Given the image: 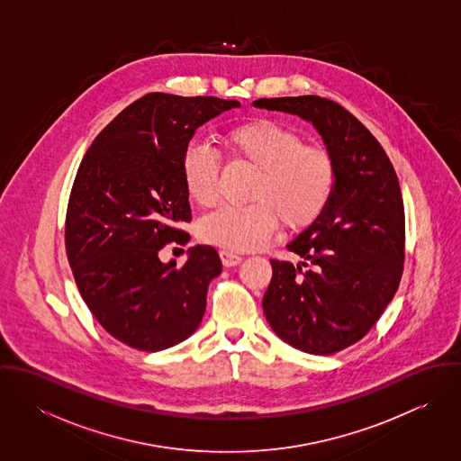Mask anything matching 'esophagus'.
<instances>
[{
    "label": "esophagus",
    "instance_id": "esophagus-1",
    "mask_svg": "<svg viewBox=\"0 0 461 461\" xmlns=\"http://www.w3.org/2000/svg\"><path fill=\"white\" fill-rule=\"evenodd\" d=\"M220 258H221V263H223L225 267L238 266V264H241V261H243L240 256H236V254L229 252V250H221V252H220Z\"/></svg>",
    "mask_w": 461,
    "mask_h": 461
}]
</instances>
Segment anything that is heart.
Segmentation results:
<instances>
[{
  "label": "heart",
  "instance_id": "obj_1",
  "mask_svg": "<svg viewBox=\"0 0 461 461\" xmlns=\"http://www.w3.org/2000/svg\"><path fill=\"white\" fill-rule=\"evenodd\" d=\"M229 154L252 168L249 205H223L203 216L198 234L230 252H250L269 240L276 221L298 230L327 209L335 186V163L327 149L303 143L302 134L275 121L258 119L223 134ZM220 158L205 143L190 141L181 158L185 188L198 205L218 198Z\"/></svg>",
  "mask_w": 461,
  "mask_h": 461
}]
</instances>
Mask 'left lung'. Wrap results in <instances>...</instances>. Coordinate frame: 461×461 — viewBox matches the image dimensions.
I'll use <instances>...</instances> for the list:
<instances>
[{"label": "left lung", "mask_w": 461, "mask_h": 461, "mask_svg": "<svg viewBox=\"0 0 461 461\" xmlns=\"http://www.w3.org/2000/svg\"><path fill=\"white\" fill-rule=\"evenodd\" d=\"M252 104L311 122L335 163L327 209L287 245L302 263L273 259L263 298L264 316L284 342L331 355L373 329L399 287L404 207L394 167L367 128L330 99L300 95Z\"/></svg>", "instance_id": "obj_1"}]
</instances>
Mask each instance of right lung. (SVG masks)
Instances as JSON below:
<instances>
[{
    "label": "right lung",
    "mask_w": 461,
    "mask_h": 461,
    "mask_svg": "<svg viewBox=\"0 0 461 461\" xmlns=\"http://www.w3.org/2000/svg\"><path fill=\"white\" fill-rule=\"evenodd\" d=\"M232 99L147 94L88 147L68 197L67 259L79 294L110 335L141 351L179 344L198 329L209 282L221 273L209 245L188 261L159 252L190 236L181 158L202 124L240 108Z\"/></svg>",
    "instance_id": "right-lung-1"
}]
</instances>
